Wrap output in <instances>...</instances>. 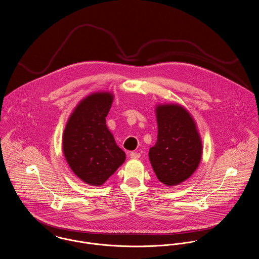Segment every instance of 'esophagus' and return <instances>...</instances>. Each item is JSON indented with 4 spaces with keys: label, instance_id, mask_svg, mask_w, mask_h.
<instances>
[{
    "label": "esophagus",
    "instance_id": "34e87169",
    "mask_svg": "<svg viewBox=\"0 0 259 259\" xmlns=\"http://www.w3.org/2000/svg\"><path fill=\"white\" fill-rule=\"evenodd\" d=\"M140 153H137V152H131L130 153V157L132 158V159H138V158H140Z\"/></svg>",
    "mask_w": 259,
    "mask_h": 259
}]
</instances>
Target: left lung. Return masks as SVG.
I'll list each match as a JSON object with an SVG mask.
<instances>
[{
	"label": "left lung",
	"instance_id": "1",
	"mask_svg": "<svg viewBox=\"0 0 259 259\" xmlns=\"http://www.w3.org/2000/svg\"><path fill=\"white\" fill-rule=\"evenodd\" d=\"M158 137L149 158L158 180L167 186L179 185L198 168L201 141L189 112L179 105L157 107Z\"/></svg>",
	"mask_w": 259,
	"mask_h": 259
}]
</instances>
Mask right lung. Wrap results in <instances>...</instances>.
Instances as JSON below:
<instances>
[{
  "label": "right lung",
  "instance_id": "add662e5",
  "mask_svg": "<svg viewBox=\"0 0 259 259\" xmlns=\"http://www.w3.org/2000/svg\"><path fill=\"white\" fill-rule=\"evenodd\" d=\"M112 95L94 93L71 114L63 133V153L74 174L92 186H100L124 163L125 153L106 126Z\"/></svg>",
  "mask_w": 259,
  "mask_h": 259
}]
</instances>
